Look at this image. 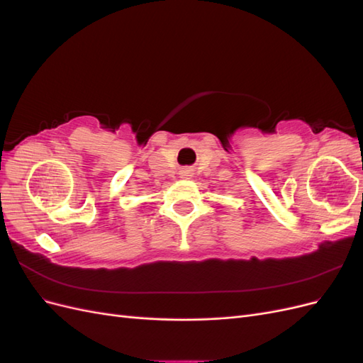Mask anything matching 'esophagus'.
<instances>
[{
	"instance_id": "34e87169",
	"label": "esophagus",
	"mask_w": 363,
	"mask_h": 363,
	"mask_svg": "<svg viewBox=\"0 0 363 363\" xmlns=\"http://www.w3.org/2000/svg\"><path fill=\"white\" fill-rule=\"evenodd\" d=\"M189 174H191L189 171H182V177H183V179H189V177H191Z\"/></svg>"
}]
</instances>
